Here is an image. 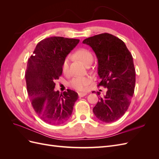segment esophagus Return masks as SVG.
<instances>
[{"instance_id": "1", "label": "esophagus", "mask_w": 159, "mask_h": 159, "mask_svg": "<svg viewBox=\"0 0 159 159\" xmlns=\"http://www.w3.org/2000/svg\"><path fill=\"white\" fill-rule=\"evenodd\" d=\"M87 95V93H85V92H80L78 93V95L80 97H84V96Z\"/></svg>"}]
</instances>
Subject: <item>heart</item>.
<instances>
[{"instance_id":"b5f03b06","label":"heart","mask_w":159,"mask_h":159,"mask_svg":"<svg viewBox=\"0 0 159 159\" xmlns=\"http://www.w3.org/2000/svg\"><path fill=\"white\" fill-rule=\"evenodd\" d=\"M75 56L78 57L81 61H82L85 64L93 59L91 53L87 49L81 48L75 52ZM70 59L69 57H66L63 63H62V71L64 74H67L69 71ZM91 81L90 76H76L70 82V87L78 90H84Z\"/></svg>"}]
</instances>
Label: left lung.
<instances>
[{
  "mask_svg": "<svg viewBox=\"0 0 159 159\" xmlns=\"http://www.w3.org/2000/svg\"><path fill=\"white\" fill-rule=\"evenodd\" d=\"M83 43L91 47L98 57L101 79L98 86L107 88L105 95L98 97L93 113L101 121L112 123L125 113L131 102L135 86L133 56L121 39L108 33L86 38Z\"/></svg>",
  "mask_w": 159,
  "mask_h": 159,
  "instance_id": "1",
  "label": "left lung"
}]
</instances>
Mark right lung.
I'll list each match as a JSON object with an SVG mask.
<instances>
[{
  "label": "right lung",
  "mask_w": 159,
  "mask_h": 159,
  "mask_svg": "<svg viewBox=\"0 0 159 159\" xmlns=\"http://www.w3.org/2000/svg\"><path fill=\"white\" fill-rule=\"evenodd\" d=\"M80 42L78 39L53 36L41 40L28 60L25 73L27 91L35 112L52 125L66 122L78 98L75 91H55V80L62 74V63Z\"/></svg>",
  "instance_id": "add662e5"
}]
</instances>
